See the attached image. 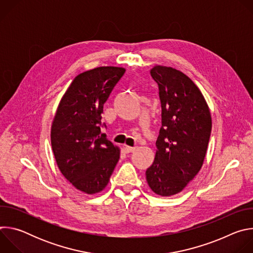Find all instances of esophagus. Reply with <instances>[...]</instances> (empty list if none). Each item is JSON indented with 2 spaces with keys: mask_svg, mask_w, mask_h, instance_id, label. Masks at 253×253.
<instances>
[{
  "mask_svg": "<svg viewBox=\"0 0 253 253\" xmlns=\"http://www.w3.org/2000/svg\"><path fill=\"white\" fill-rule=\"evenodd\" d=\"M124 150H125V152H126V153H131V152H133V151L135 150V147L125 146V147H124Z\"/></svg>",
  "mask_w": 253,
  "mask_h": 253,
  "instance_id": "34e87169",
  "label": "esophagus"
}]
</instances>
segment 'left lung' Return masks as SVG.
I'll use <instances>...</instances> for the list:
<instances>
[{"label": "left lung", "instance_id": "left-lung-1", "mask_svg": "<svg viewBox=\"0 0 253 253\" xmlns=\"http://www.w3.org/2000/svg\"><path fill=\"white\" fill-rule=\"evenodd\" d=\"M162 126L153 164L146 170L149 187L158 195L182 191L202 167L211 133V115L198 89L182 72L155 66Z\"/></svg>", "mask_w": 253, "mask_h": 253}]
</instances>
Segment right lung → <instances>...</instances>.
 <instances>
[{"label":"right lung","mask_w":253,"mask_h":253,"mask_svg":"<svg viewBox=\"0 0 253 253\" xmlns=\"http://www.w3.org/2000/svg\"><path fill=\"white\" fill-rule=\"evenodd\" d=\"M125 73L98 67L79 74L64 94L51 128L57 165L68 181L87 194L102 191L120 158L118 147L101 133L103 106Z\"/></svg>","instance_id":"obj_1"}]
</instances>
